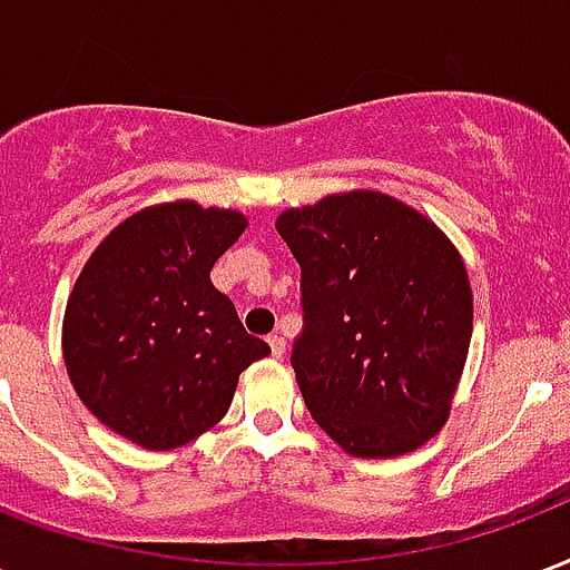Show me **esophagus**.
I'll return each instance as SVG.
<instances>
[{"label":"esophagus","instance_id":"34e87169","mask_svg":"<svg viewBox=\"0 0 570 570\" xmlns=\"http://www.w3.org/2000/svg\"><path fill=\"white\" fill-rule=\"evenodd\" d=\"M268 343H272V355H275V358H284V353H286V341H284V334H272V337H268Z\"/></svg>","mask_w":570,"mask_h":570}]
</instances>
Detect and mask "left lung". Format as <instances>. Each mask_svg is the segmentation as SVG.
I'll return each instance as SVG.
<instances>
[{
  "instance_id": "obj_1",
  "label": "left lung",
  "mask_w": 570,
  "mask_h": 570,
  "mask_svg": "<svg viewBox=\"0 0 570 570\" xmlns=\"http://www.w3.org/2000/svg\"><path fill=\"white\" fill-rule=\"evenodd\" d=\"M277 233L302 266L289 362L316 424L355 458H394L436 436L472 337L454 245L376 190L289 208Z\"/></svg>"
}]
</instances>
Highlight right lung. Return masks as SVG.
Returning <instances> with one entry per match:
<instances>
[{
	"label": "right lung",
	"mask_w": 570,
	"mask_h": 570,
	"mask_svg": "<svg viewBox=\"0 0 570 570\" xmlns=\"http://www.w3.org/2000/svg\"><path fill=\"white\" fill-rule=\"evenodd\" d=\"M245 227L238 212L197 203L142 208L73 284L62 334L73 389L140 449H179L215 428L238 373L272 353L208 277Z\"/></svg>",
	"instance_id": "add662e5"
}]
</instances>
